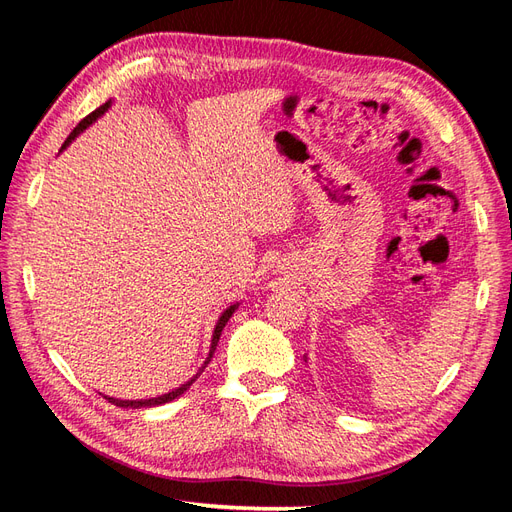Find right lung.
<instances>
[{
    "label": "right lung",
    "instance_id": "add662e5",
    "mask_svg": "<svg viewBox=\"0 0 512 512\" xmlns=\"http://www.w3.org/2000/svg\"><path fill=\"white\" fill-rule=\"evenodd\" d=\"M111 104H113V102L108 100L106 104H102L100 108H96L94 113L87 115V117H85V119L79 123V126H76V128L72 130V134L66 138V143L61 145V149H59V151H64V149H66V147H68V145L74 141L76 136H79L83 130H87V128L91 126V123H94L96 119H100V117H102V115L108 111V108H111ZM237 307H239V303H232L230 307H226L224 312H222V316L218 318V322H215V329H213V337H211V346H209V354H207V359H205L203 367L198 369V374H196V376H192L188 382L181 384V386H177V389H173V391H170V393H164V395H158V397H151V399H115V397H108V395H106V399L111 401V404L119 406V408H156V406L168 404V401H173V399H177L179 395H183V393L188 391L190 386L194 384V380H196L200 374H203L205 367L209 365L211 356H213V352H215V346H218V342H220V335H222V331H224V327H226V322L230 320V316H232V314H235V309H237Z\"/></svg>",
    "mask_w": 512,
    "mask_h": 512
}]
</instances>
